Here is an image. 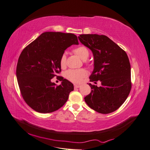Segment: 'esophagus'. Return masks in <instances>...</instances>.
Returning <instances> with one entry per match:
<instances>
[{
    "instance_id": "obj_1",
    "label": "esophagus",
    "mask_w": 150,
    "mask_h": 150,
    "mask_svg": "<svg viewBox=\"0 0 150 150\" xmlns=\"http://www.w3.org/2000/svg\"><path fill=\"white\" fill-rule=\"evenodd\" d=\"M81 87V85H78V84H75L74 85V88H79Z\"/></svg>"
}]
</instances>
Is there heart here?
<instances>
[{
    "instance_id": "obj_1",
    "label": "heart",
    "mask_w": 150,
    "mask_h": 150,
    "mask_svg": "<svg viewBox=\"0 0 150 150\" xmlns=\"http://www.w3.org/2000/svg\"><path fill=\"white\" fill-rule=\"evenodd\" d=\"M73 52L78 55L82 60H86L90 55V52L86 47L84 46H79L73 49ZM86 63H88L86 62ZM60 66L62 68H64L66 66V55L62 54L60 59ZM88 72L84 69H69L66 72L65 76L67 79L75 83H80L83 79L86 77Z\"/></svg>"
}]
</instances>
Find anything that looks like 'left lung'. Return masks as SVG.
<instances>
[{"mask_svg":"<svg viewBox=\"0 0 150 150\" xmlns=\"http://www.w3.org/2000/svg\"><path fill=\"white\" fill-rule=\"evenodd\" d=\"M80 42L91 50L94 57V69L90 77L91 93L85 102L97 112L108 114L119 108L132 88L131 66L125 51L110 38L103 35L83 34Z\"/></svg>","mask_w":150,"mask_h":150,"instance_id":"1","label":"left lung"}]
</instances>
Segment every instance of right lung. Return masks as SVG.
<instances>
[{
    "mask_svg": "<svg viewBox=\"0 0 150 150\" xmlns=\"http://www.w3.org/2000/svg\"><path fill=\"white\" fill-rule=\"evenodd\" d=\"M73 44H79L72 33L44 32L22 50L16 75L24 101L37 112L47 113L61 108L73 91V85L60 77L57 86L51 79L61 71L60 57Z\"/></svg>",
    "mask_w": 150,
    "mask_h": 150,
    "instance_id": "right-lung-1",
    "label": "right lung"
}]
</instances>
